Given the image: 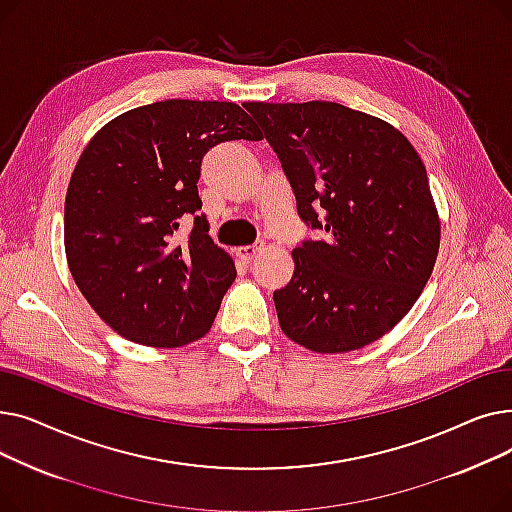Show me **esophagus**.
Listing matches in <instances>:
<instances>
[{"mask_svg": "<svg viewBox=\"0 0 512 512\" xmlns=\"http://www.w3.org/2000/svg\"><path fill=\"white\" fill-rule=\"evenodd\" d=\"M261 242H255V245H245V247H236L234 251H236V257L240 259V261H245V263H251L257 255H259V251H261Z\"/></svg>", "mask_w": 512, "mask_h": 512, "instance_id": "1", "label": "esophagus"}]
</instances>
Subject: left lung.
<instances>
[{
	"mask_svg": "<svg viewBox=\"0 0 512 512\" xmlns=\"http://www.w3.org/2000/svg\"><path fill=\"white\" fill-rule=\"evenodd\" d=\"M245 107L278 153L299 215L328 234L292 251L294 274L274 292L282 332L321 355L380 340L411 311L440 251L417 149L386 120L334 101Z\"/></svg>",
	"mask_w": 512,
	"mask_h": 512,
	"instance_id": "left-lung-1",
	"label": "left lung"
}]
</instances>
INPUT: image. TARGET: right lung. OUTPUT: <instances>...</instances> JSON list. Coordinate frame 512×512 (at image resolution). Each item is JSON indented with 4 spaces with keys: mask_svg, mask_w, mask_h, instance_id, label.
<instances>
[{
    "mask_svg": "<svg viewBox=\"0 0 512 512\" xmlns=\"http://www.w3.org/2000/svg\"><path fill=\"white\" fill-rule=\"evenodd\" d=\"M232 101L166 99L101 126L80 153L64 205L70 274L93 311L122 338L176 348L203 338L230 284L232 257L197 213L203 155L224 141H259Z\"/></svg>",
    "mask_w": 512,
    "mask_h": 512,
    "instance_id": "right-lung-1",
    "label": "right lung"
}]
</instances>
